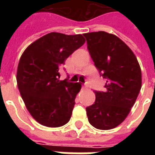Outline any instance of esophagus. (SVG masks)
Segmentation results:
<instances>
[{"instance_id": "obj_1", "label": "esophagus", "mask_w": 155, "mask_h": 155, "mask_svg": "<svg viewBox=\"0 0 155 155\" xmlns=\"http://www.w3.org/2000/svg\"><path fill=\"white\" fill-rule=\"evenodd\" d=\"M82 89L83 90H86V89H88V86L87 85H84V86H82Z\"/></svg>"}]
</instances>
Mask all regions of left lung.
Listing matches in <instances>:
<instances>
[{"label":"left lung","mask_w":155,"mask_h":155,"mask_svg":"<svg viewBox=\"0 0 155 155\" xmlns=\"http://www.w3.org/2000/svg\"><path fill=\"white\" fill-rule=\"evenodd\" d=\"M95 67L106 78L104 92L94 91L95 101L86 108L88 120L98 130L114 129L130 114L142 86L140 64L130 48L105 31L85 33Z\"/></svg>","instance_id":"left-lung-1"}]
</instances>
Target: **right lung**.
<instances>
[{"label": "right lung", "instance_id": "obj_1", "mask_svg": "<svg viewBox=\"0 0 155 155\" xmlns=\"http://www.w3.org/2000/svg\"><path fill=\"white\" fill-rule=\"evenodd\" d=\"M84 42L81 34L51 32L31 43L21 56L19 91L29 113L44 126H63L71 119L81 84L60 81L59 68Z\"/></svg>", "mask_w": 155, "mask_h": 155}]
</instances>
